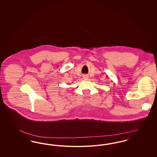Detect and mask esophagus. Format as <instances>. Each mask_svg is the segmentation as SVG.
Masks as SVG:
<instances>
[{
	"label": "esophagus",
	"mask_w": 157,
	"mask_h": 157,
	"mask_svg": "<svg viewBox=\"0 0 157 157\" xmlns=\"http://www.w3.org/2000/svg\"><path fill=\"white\" fill-rule=\"evenodd\" d=\"M83 78H85V79H86V78H88V75H83Z\"/></svg>",
	"instance_id": "34e87169"
}]
</instances>
